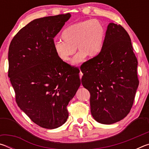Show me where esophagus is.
<instances>
[{
    "label": "esophagus",
    "instance_id": "1",
    "mask_svg": "<svg viewBox=\"0 0 149 149\" xmlns=\"http://www.w3.org/2000/svg\"><path fill=\"white\" fill-rule=\"evenodd\" d=\"M82 76H83V74H82V72H79V77H80V79H81Z\"/></svg>",
    "mask_w": 149,
    "mask_h": 149
}]
</instances>
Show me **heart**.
I'll return each mask as SVG.
<instances>
[{
  "label": "heart",
  "mask_w": 149,
  "mask_h": 149,
  "mask_svg": "<svg viewBox=\"0 0 149 149\" xmlns=\"http://www.w3.org/2000/svg\"><path fill=\"white\" fill-rule=\"evenodd\" d=\"M61 37L64 41L58 40L54 42L57 56L63 62H70L77 48L79 52L75 56L74 63L77 64L86 56L94 58L100 54L104 42L105 29L99 20H83L65 28Z\"/></svg>",
  "instance_id": "1"
}]
</instances>
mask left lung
<instances>
[{
	"label": "left lung",
	"instance_id": "1",
	"mask_svg": "<svg viewBox=\"0 0 149 149\" xmlns=\"http://www.w3.org/2000/svg\"><path fill=\"white\" fill-rule=\"evenodd\" d=\"M137 64L129 34L120 25L110 23L101 52L80 68L97 122L112 124L129 114L139 85Z\"/></svg>",
	"mask_w": 149,
	"mask_h": 149
}]
</instances>
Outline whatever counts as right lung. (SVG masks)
Returning <instances> with one entry per match:
<instances>
[{"label":"right lung","instance_id":"add662e5","mask_svg":"<svg viewBox=\"0 0 149 149\" xmlns=\"http://www.w3.org/2000/svg\"><path fill=\"white\" fill-rule=\"evenodd\" d=\"M70 13L35 19L17 33L8 50V77L20 109L40 127L55 129L68 118L67 106L81 84L79 69L63 62L54 38Z\"/></svg>","mask_w":149,"mask_h":149}]
</instances>
